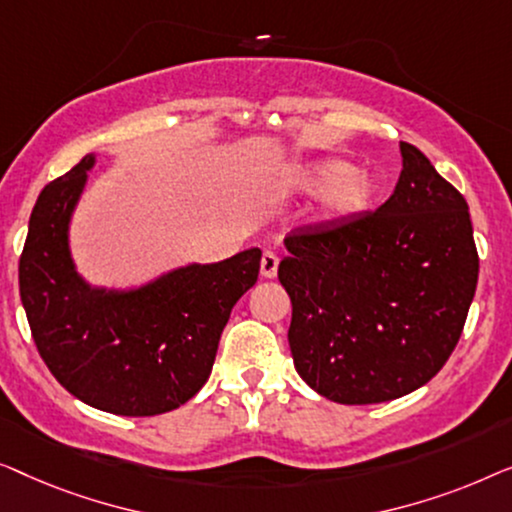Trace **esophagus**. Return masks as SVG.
<instances>
[{"instance_id":"34e87169","label":"esophagus","mask_w":512,"mask_h":512,"mask_svg":"<svg viewBox=\"0 0 512 512\" xmlns=\"http://www.w3.org/2000/svg\"><path fill=\"white\" fill-rule=\"evenodd\" d=\"M278 273V255L271 250H264L262 255V276L264 278H276Z\"/></svg>"}]
</instances>
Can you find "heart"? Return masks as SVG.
<instances>
[{
	"label": "heart",
	"mask_w": 512,
	"mask_h": 512,
	"mask_svg": "<svg viewBox=\"0 0 512 512\" xmlns=\"http://www.w3.org/2000/svg\"><path fill=\"white\" fill-rule=\"evenodd\" d=\"M294 185L306 192H325L322 218L343 220L362 213L376 197V181L371 174L350 169L341 160H320L306 164L294 176Z\"/></svg>",
	"instance_id": "b5f03b06"
}]
</instances>
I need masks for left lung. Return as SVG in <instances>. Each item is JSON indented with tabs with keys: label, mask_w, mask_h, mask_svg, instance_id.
Masks as SVG:
<instances>
[{
	"label": "left lung",
	"mask_w": 512,
	"mask_h": 512,
	"mask_svg": "<svg viewBox=\"0 0 512 512\" xmlns=\"http://www.w3.org/2000/svg\"><path fill=\"white\" fill-rule=\"evenodd\" d=\"M392 197L294 229L278 280L290 294L294 369L315 392L364 406L429 383L462 336L478 285L469 204L401 141Z\"/></svg>",
	"instance_id": "obj_1"
}]
</instances>
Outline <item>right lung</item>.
Wrapping results in <instances>:
<instances>
[{"instance_id":"obj_1","label":"right lung","mask_w":512,"mask_h":512,"mask_svg":"<svg viewBox=\"0 0 512 512\" xmlns=\"http://www.w3.org/2000/svg\"><path fill=\"white\" fill-rule=\"evenodd\" d=\"M95 155L43 187L18 280L32 338L64 390L113 415L169 413L211 376L236 301L257 283L262 250L192 264L134 292L92 290L69 257L67 229Z\"/></svg>"}]
</instances>
